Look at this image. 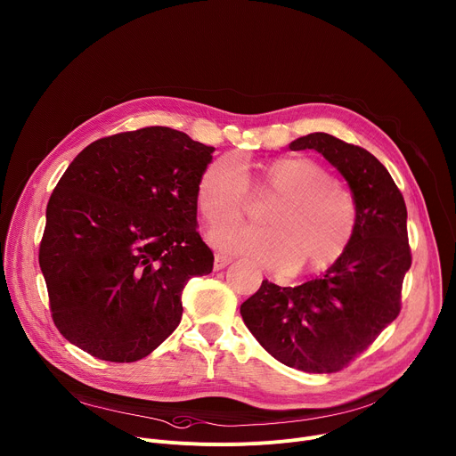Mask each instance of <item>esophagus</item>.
Instances as JSON below:
<instances>
[{
	"label": "esophagus",
	"instance_id": "obj_1",
	"mask_svg": "<svg viewBox=\"0 0 456 456\" xmlns=\"http://www.w3.org/2000/svg\"><path fill=\"white\" fill-rule=\"evenodd\" d=\"M231 264V258L229 256H224V255H216L215 256V271H220L224 267H227Z\"/></svg>",
	"mask_w": 456,
	"mask_h": 456
}]
</instances>
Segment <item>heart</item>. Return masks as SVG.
I'll use <instances>...</instances> for the list:
<instances>
[{
  "mask_svg": "<svg viewBox=\"0 0 456 456\" xmlns=\"http://www.w3.org/2000/svg\"><path fill=\"white\" fill-rule=\"evenodd\" d=\"M249 187L273 196L265 205V227H227L211 234L222 251L289 269L323 271L335 265L354 236L358 209L354 194L311 158H274L247 175L243 163L220 156L205 165L196 185V205L209 227L241 218Z\"/></svg>",
  "mask_w": 456,
  "mask_h": 456,
  "instance_id": "obj_1",
  "label": "heart"
}]
</instances>
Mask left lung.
Returning a JSON list of instances; mask_svg holds the SVG:
<instances>
[{
	"label": "left lung",
	"instance_id": "obj_1",
	"mask_svg": "<svg viewBox=\"0 0 456 456\" xmlns=\"http://www.w3.org/2000/svg\"><path fill=\"white\" fill-rule=\"evenodd\" d=\"M289 149H314L342 173L356 200V231L320 278L297 287L264 280L240 313L278 362L304 372H338L400 314L411 267L405 201L384 165L358 145L313 133Z\"/></svg>",
	"mask_w": 456,
	"mask_h": 456
}]
</instances>
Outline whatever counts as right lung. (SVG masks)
I'll use <instances>...</instances> for the list:
<instances>
[{"label":"right lung","mask_w":456,"mask_h":456,"mask_svg":"<svg viewBox=\"0 0 456 456\" xmlns=\"http://www.w3.org/2000/svg\"><path fill=\"white\" fill-rule=\"evenodd\" d=\"M215 147L171 127L93 142L60 178L39 243L54 325L107 362L151 354L182 320L189 278L213 271L196 185Z\"/></svg>","instance_id":"obj_1"}]
</instances>
